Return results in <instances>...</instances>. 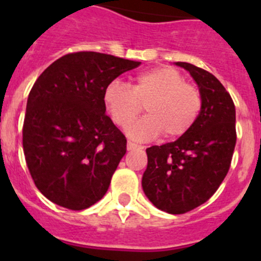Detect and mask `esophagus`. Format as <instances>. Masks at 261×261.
Instances as JSON below:
<instances>
[{
  "mask_svg": "<svg viewBox=\"0 0 261 261\" xmlns=\"http://www.w3.org/2000/svg\"><path fill=\"white\" fill-rule=\"evenodd\" d=\"M126 149H128L129 151H132V150H137V149H142V146H140V145L135 144V142L132 141H128V144H126Z\"/></svg>",
  "mask_w": 261,
  "mask_h": 261,
  "instance_id": "34e87169",
  "label": "esophagus"
}]
</instances>
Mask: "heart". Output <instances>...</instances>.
<instances>
[{"label": "heart", "instance_id": "1", "mask_svg": "<svg viewBox=\"0 0 261 261\" xmlns=\"http://www.w3.org/2000/svg\"><path fill=\"white\" fill-rule=\"evenodd\" d=\"M103 102L116 125L125 128L141 113L148 115L128 127L133 140L146 141L163 135L175 140L191 130L202 107L199 87L171 66H158L133 78L130 86L112 81L105 89Z\"/></svg>", "mask_w": 261, "mask_h": 261}]
</instances>
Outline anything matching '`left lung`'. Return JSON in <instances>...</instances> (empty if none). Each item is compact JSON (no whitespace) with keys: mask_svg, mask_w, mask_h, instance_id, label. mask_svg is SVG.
Here are the masks:
<instances>
[{"mask_svg":"<svg viewBox=\"0 0 261 261\" xmlns=\"http://www.w3.org/2000/svg\"><path fill=\"white\" fill-rule=\"evenodd\" d=\"M191 73L202 96L195 125L176 141L146 149L142 190L156 208L183 214L208 201L229 172L237 142L235 106L212 73L176 62Z\"/></svg>","mask_w":261,"mask_h":261,"instance_id":"obj_1","label":"left lung"}]
</instances>
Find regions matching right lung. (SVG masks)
<instances>
[{
  "label": "right lung",
  "mask_w": 261,
  "mask_h": 261,
  "mask_svg": "<svg viewBox=\"0 0 261 261\" xmlns=\"http://www.w3.org/2000/svg\"><path fill=\"white\" fill-rule=\"evenodd\" d=\"M141 62L99 52L68 53L32 86L23 123V151L43 195L82 211L107 192L126 153V138L106 115L108 85Z\"/></svg>",
  "instance_id": "1"
}]
</instances>
